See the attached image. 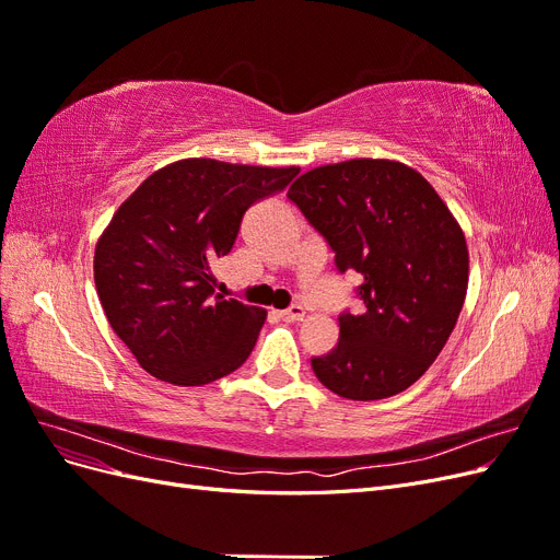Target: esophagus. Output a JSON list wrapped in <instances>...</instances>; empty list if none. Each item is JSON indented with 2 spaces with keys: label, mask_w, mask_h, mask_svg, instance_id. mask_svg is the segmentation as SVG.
<instances>
[{
  "label": "esophagus",
  "mask_w": 560,
  "mask_h": 560,
  "mask_svg": "<svg viewBox=\"0 0 560 560\" xmlns=\"http://www.w3.org/2000/svg\"><path fill=\"white\" fill-rule=\"evenodd\" d=\"M280 317H282L284 322H299V319L306 317V308H303L301 303H294V306L280 311Z\"/></svg>",
  "instance_id": "34e87169"
}]
</instances>
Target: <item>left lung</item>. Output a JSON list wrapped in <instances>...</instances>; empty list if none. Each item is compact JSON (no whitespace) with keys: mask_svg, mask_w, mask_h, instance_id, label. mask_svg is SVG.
Here are the masks:
<instances>
[{"mask_svg":"<svg viewBox=\"0 0 560 560\" xmlns=\"http://www.w3.org/2000/svg\"><path fill=\"white\" fill-rule=\"evenodd\" d=\"M362 273V315L338 317V346L311 360L317 381L354 401L404 393L439 358L469 282L465 233L434 186L389 159H350L303 173L287 191Z\"/></svg>","mask_w":560,"mask_h":560,"instance_id":"left-lung-1","label":"left lung"}]
</instances>
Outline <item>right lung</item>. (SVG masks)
I'll return each mask as SVG.
<instances>
[{
    "instance_id": "obj_1",
    "label": "right lung",
    "mask_w": 560,
    "mask_h": 560,
    "mask_svg": "<svg viewBox=\"0 0 560 560\" xmlns=\"http://www.w3.org/2000/svg\"><path fill=\"white\" fill-rule=\"evenodd\" d=\"M296 173V165L182 159L118 206L95 245V290L147 374L208 385L249 358L266 311L214 296L212 264L231 252L252 202L282 191Z\"/></svg>"
}]
</instances>
